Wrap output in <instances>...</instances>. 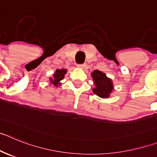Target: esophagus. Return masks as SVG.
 <instances>
[{"label":"esophagus","mask_w":157,"mask_h":157,"mask_svg":"<svg viewBox=\"0 0 157 157\" xmlns=\"http://www.w3.org/2000/svg\"><path fill=\"white\" fill-rule=\"evenodd\" d=\"M77 67H79V68L83 69L86 67V64H85V63H82V64H78Z\"/></svg>","instance_id":"obj_1"}]
</instances>
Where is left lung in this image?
<instances>
[{
  "label": "left lung",
  "mask_w": 157,
  "mask_h": 157,
  "mask_svg": "<svg viewBox=\"0 0 157 157\" xmlns=\"http://www.w3.org/2000/svg\"><path fill=\"white\" fill-rule=\"evenodd\" d=\"M94 80V88L93 92L101 98H108L110 97L114 90L112 80L107 77L106 75L99 70H94L91 73Z\"/></svg>",
  "instance_id": "obj_1"
}]
</instances>
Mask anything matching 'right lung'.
Listing matches in <instances>:
<instances>
[{
    "mask_svg": "<svg viewBox=\"0 0 157 157\" xmlns=\"http://www.w3.org/2000/svg\"><path fill=\"white\" fill-rule=\"evenodd\" d=\"M67 69H57L56 71L54 72L52 77L49 78V81H50V82L53 86L59 87V86H61L60 81L63 79V78H64L65 75L67 74Z\"/></svg>",
    "mask_w": 157,
    "mask_h": 157,
    "instance_id": "add662e5",
    "label": "right lung"
}]
</instances>
